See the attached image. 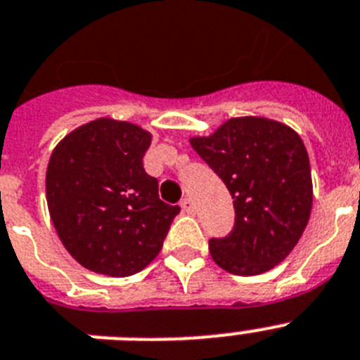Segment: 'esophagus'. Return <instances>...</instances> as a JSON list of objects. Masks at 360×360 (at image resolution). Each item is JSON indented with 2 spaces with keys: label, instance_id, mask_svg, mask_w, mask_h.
<instances>
[{
  "label": "esophagus",
  "instance_id": "34e87169",
  "mask_svg": "<svg viewBox=\"0 0 360 360\" xmlns=\"http://www.w3.org/2000/svg\"><path fill=\"white\" fill-rule=\"evenodd\" d=\"M180 207H182L184 213H195V205H193V202L189 200V198H184V200L180 202Z\"/></svg>",
  "mask_w": 360,
  "mask_h": 360
}]
</instances>
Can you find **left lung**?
<instances>
[{
	"mask_svg": "<svg viewBox=\"0 0 360 360\" xmlns=\"http://www.w3.org/2000/svg\"><path fill=\"white\" fill-rule=\"evenodd\" d=\"M189 142L222 178L235 205L233 231L210 240L214 262L242 276L275 268L297 245L311 213V169L302 138L276 120L238 116Z\"/></svg>",
	"mask_w": 360,
	"mask_h": 360,
	"instance_id": "obj_1",
	"label": "left lung"
}]
</instances>
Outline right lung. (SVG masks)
<instances>
[{"instance_id": "right-lung-1", "label": "right lung", "mask_w": 360, "mask_h": 360, "mask_svg": "<svg viewBox=\"0 0 360 360\" xmlns=\"http://www.w3.org/2000/svg\"><path fill=\"white\" fill-rule=\"evenodd\" d=\"M150 138L131 122L98 118L52 150L45 176L49 213L70 257L91 271H142L180 213L160 200L158 180L143 169Z\"/></svg>"}]
</instances>
